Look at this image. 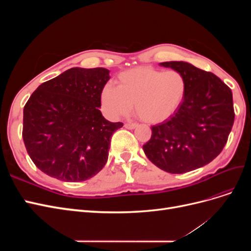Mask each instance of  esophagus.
<instances>
[{
    "label": "esophagus",
    "mask_w": 251,
    "mask_h": 251,
    "mask_svg": "<svg viewBox=\"0 0 251 251\" xmlns=\"http://www.w3.org/2000/svg\"><path fill=\"white\" fill-rule=\"evenodd\" d=\"M137 124H132V123H128V124H126L125 125V127H126V128H128V130H133V128H135V127H137Z\"/></svg>",
    "instance_id": "1"
}]
</instances>
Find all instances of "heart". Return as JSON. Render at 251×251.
I'll use <instances>...</instances> for the list:
<instances>
[{
	"label": "heart",
	"instance_id": "b5f03b06",
	"mask_svg": "<svg viewBox=\"0 0 251 251\" xmlns=\"http://www.w3.org/2000/svg\"><path fill=\"white\" fill-rule=\"evenodd\" d=\"M185 92L186 81L180 72L138 67L120 73L118 87L105 83L100 100L111 118L127 115L135 105V112L141 120L159 124L176 113Z\"/></svg>",
	"mask_w": 251,
	"mask_h": 251
}]
</instances>
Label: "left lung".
Listing matches in <instances>:
<instances>
[{"label": "left lung", "instance_id": "left-lung-1", "mask_svg": "<svg viewBox=\"0 0 251 251\" xmlns=\"http://www.w3.org/2000/svg\"><path fill=\"white\" fill-rule=\"evenodd\" d=\"M183 75L184 100L170 119L151 126L144 154L159 169L183 174L202 168L221 153L234 120L232 93L211 72L186 62L159 64Z\"/></svg>", "mask_w": 251, "mask_h": 251}]
</instances>
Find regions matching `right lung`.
Segmentation results:
<instances>
[{
  "mask_svg": "<svg viewBox=\"0 0 251 251\" xmlns=\"http://www.w3.org/2000/svg\"><path fill=\"white\" fill-rule=\"evenodd\" d=\"M104 68H71L43 82L24 107L23 139L37 169L65 182L94 177L107 163L113 133L100 110Z\"/></svg>",
  "mask_w": 251,
  "mask_h": 251,
  "instance_id": "obj_1",
  "label": "right lung"
}]
</instances>
